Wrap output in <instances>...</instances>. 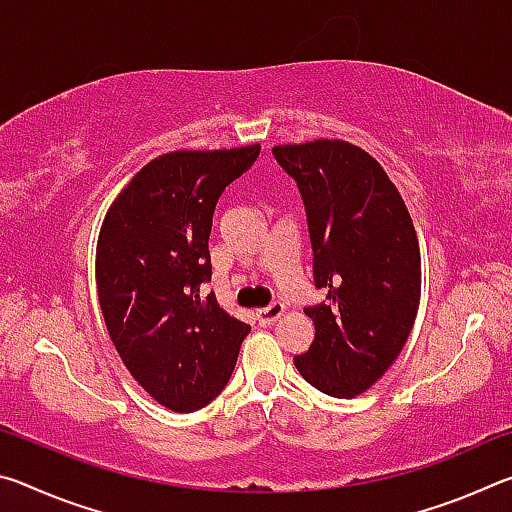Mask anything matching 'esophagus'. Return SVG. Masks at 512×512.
Instances as JSON below:
<instances>
[{"label": "esophagus", "mask_w": 512, "mask_h": 512, "mask_svg": "<svg viewBox=\"0 0 512 512\" xmlns=\"http://www.w3.org/2000/svg\"><path fill=\"white\" fill-rule=\"evenodd\" d=\"M282 314H284V305H282V302H271V305H268V307L257 309V311H255V318H257L259 325H273L275 320L280 318Z\"/></svg>", "instance_id": "esophagus-1"}]
</instances>
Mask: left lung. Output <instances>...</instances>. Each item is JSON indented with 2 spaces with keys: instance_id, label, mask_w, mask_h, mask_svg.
Masks as SVG:
<instances>
[{
  "instance_id": "obj_1",
  "label": "left lung",
  "mask_w": 512,
  "mask_h": 512,
  "mask_svg": "<svg viewBox=\"0 0 512 512\" xmlns=\"http://www.w3.org/2000/svg\"><path fill=\"white\" fill-rule=\"evenodd\" d=\"M307 207L314 282L327 291L307 307L314 341L293 363L311 386L357 397L400 357L420 307L422 262L415 225L384 167L361 146L320 140L273 146Z\"/></svg>"
}]
</instances>
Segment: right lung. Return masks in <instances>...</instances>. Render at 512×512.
<instances>
[{"instance_id":"right-lung-1","label":"right lung","mask_w":512,"mask_h":512,"mask_svg":"<svg viewBox=\"0 0 512 512\" xmlns=\"http://www.w3.org/2000/svg\"><path fill=\"white\" fill-rule=\"evenodd\" d=\"M257 155L259 144L162 153L103 216L94 275L108 336L137 384L169 411L210 404L250 332L198 287L212 280L216 201Z\"/></svg>"}]
</instances>
